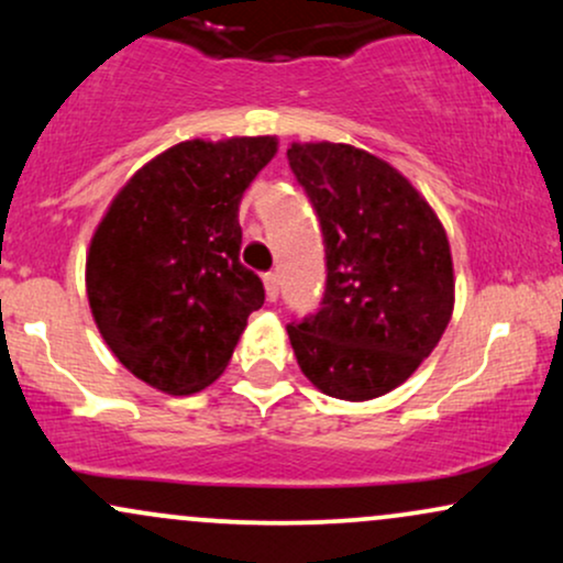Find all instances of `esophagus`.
Segmentation results:
<instances>
[{
  "label": "esophagus",
  "mask_w": 563,
  "mask_h": 563,
  "mask_svg": "<svg viewBox=\"0 0 563 563\" xmlns=\"http://www.w3.org/2000/svg\"><path fill=\"white\" fill-rule=\"evenodd\" d=\"M264 290H267L269 301H277V296H280V280H277L275 273L264 275Z\"/></svg>",
  "instance_id": "34e87169"
}]
</instances>
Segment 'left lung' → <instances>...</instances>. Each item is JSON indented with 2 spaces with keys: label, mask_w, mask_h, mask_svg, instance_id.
Here are the masks:
<instances>
[{
  "label": "left lung",
  "mask_w": 563,
  "mask_h": 563,
  "mask_svg": "<svg viewBox=\"0 0 563 563\" xmlns=\"http://www.w3.org/2000/svg\"><path fill=\"white\" fill-rule=\"evenodd\" d=\"M290 172L320 219L325 294L286 325L301 373L328 397L363 402L412 376L452 314V256L431 206L371 153L290 145Z\"/></svg>",
  "instance_id": "8db88e82"
}]
</instances>
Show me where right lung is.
Wrapping results in <instances>:
<instances>
[{
	"label": "right lung",
	"instance_id": "obj_1",
	"mask_svg": "<svg viewBox=\"0 0 563 563\" xmlns=\"http://www.w3.org/2000/svg\"><path fill=\"white\" fill-rule=\"evenodd\" d=\"M275 137L179 142L115 196L87 256L102 339L145 384L192 394L222 376L264 286L241 264L238 206Z\"/></svg>",
	"mask_w": 563,
	"mask_h": 563
}]
</instances>
